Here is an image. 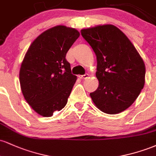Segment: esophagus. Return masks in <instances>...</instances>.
<instances>
[{"instance_id":"obj_1","label":"esophagus","mask_w":156,"mask_h":156,"mask_svg":"<svg viewBox=\"0 0 156 156\" xmlns=\"http://www.w3.org/2000/svg\"><path fill=\"white\" fill-rule=\"evenodd\" d=\"M80 79H86L89 77V74H85V75H82V76H78Z\"/></svg>"}]
</instances>
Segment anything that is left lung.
<instances>
[{
  "mask_svg": "<svg viewBox=\"0 0 156 156\" xmlns=\"http://www.w3.org/2000/svg\"><path fill=\"white\" fill-rule=\"evenodd\" d=\"M98 61L99 87L90 97L108 114H119L134 103L145 83V64L127 36L111 24L81 30Z\"/></svg>",
  "mask_w": 156,
  "mask_h": 156,
  "instance_id": "obj_1",
  "label": "left lung"
}]
</instances>
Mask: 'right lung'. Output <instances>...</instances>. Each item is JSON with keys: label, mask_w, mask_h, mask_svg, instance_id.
I'll use <instances>...</instances> for the list:
<instances>
[{"label": "right lung", "mask_w": 156, "mask_h": 156, "mask_svg": "<svg viewBox=\"0 0 156 156\" xmlns=\"http://www.w3.org/2000/svg\"><path fill=\"white\" fill-rule=\"evenodd\" d=\"M79 36L73 28L54 26L39 35L25 55L20 88L27 103L42 117H52L67 104L77 76L65 57Z\"/></svg>", "instance_id": "right-lung-1"}]
</instances>
